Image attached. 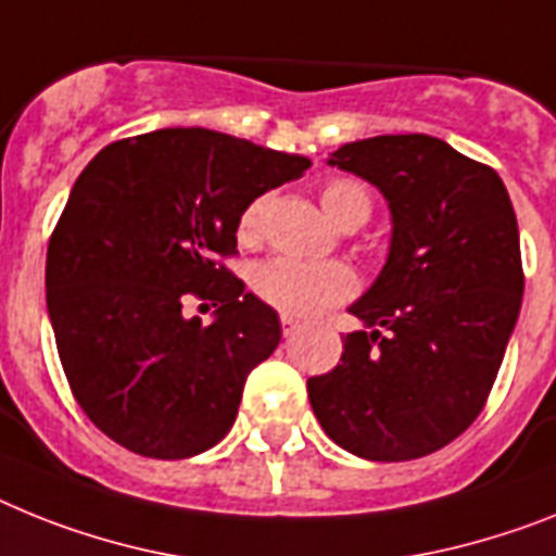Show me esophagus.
Segmentation results:
<instances>
[{"label":"esophagus","instance_id":"1","mask_svg":"<svg viewBox=\"0 0 556 556\" xmlns=\"http://www.w3.org/2000/svg\"><path fill=\"white\" fill-rule=\"evenodd\" d=\"M279 325H282V336H293L296 330H300V321L293 319V316H288V314L279 316Z\"/></svg>","mask_w":556,"mask_h":556}]
</instances>
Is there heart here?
<instances>
[{"label": "heart", "instance_id": "heart-1", "mask_svg": "<svg viewBox=\"0 0 556 556\" xmlns=\"http://www.w3.org/2000/svg\"><path fill=\"white\" fill-rule=\"evenodd\" d=\"M319 200L330 220L339 223L342 228L365 226L370 220L372 200L365 186L356 180H344L336 177L321 186ZM270 194H256L249 206L240 212L237 220V237L245 245L263 240L265 212H268ZM254 291L270 307H277L288 316H300L311 319L325 311H330L339 302L350 300L356 293V274L342 263H302L291 256H277L268 260L254 270Z\"/></svg>", "mask_w": 556, "mask_h": 556}]
</instances>
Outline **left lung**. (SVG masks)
<instances>
[{"instance_id": "left-lung-1", "label": "left lung", "mask_w": 556, "mask_h": 556, "mask_svg": "<svg viewBox=\"0 0 556 556\" xmlns=\"http://www.w3.org/2000/svg\"><path fill=\"white\" fill-rule=\"evenodd\" d=\"M333 166L379 186L390 256L350 307L370 330L307 379L330 441L367 460H415L466 432L486 404L523 302L520 231L497 172L429 135L344 143Z\"/></svg>"}]
</instances>
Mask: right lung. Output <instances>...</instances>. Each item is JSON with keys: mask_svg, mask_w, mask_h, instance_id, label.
Instances as JSON below:
<instances>
[{"mask_svg": "<svg viewBox=\"0 0 556 556\" xmlns=\"http://www.w3.org/2000/svg\"><path fill=\"white\" fill-rule=\"evenodd\" d=\"M307 157L214 129H157L104 147L48 245V314L67 384L135 455L191 458L226 438L242 384L277 350V311L226 268L237 220ZM191 301L218 307L212 326Z\"/></svg>", "mask_w": 556, "mask_h": 556, "instance_id": "add662e5", "label": "right lung"}]
</instances>
